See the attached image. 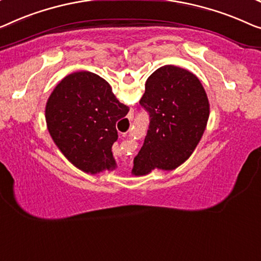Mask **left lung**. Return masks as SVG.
<instances>
[{"label":"left lung","mask_w":261,"mask_h":261,"mask_svg":"<svg viewBox=\"0 0 261 261\" xmlns=\"http://www.w3.org/2000/svg\"><path fill=\"white\" fill-rule=\"evenodd\" d=\"M139 104L149 112L150 124L132 174L177 169L193 153L207 125L210 103L203 84L189 70L164 65L147 79Z\"/></svg>","instance_id":"left-lung-1"}]
</instances>
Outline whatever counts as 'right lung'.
Wrapping results in <instances>:
<instances>
[{
	"instance_id": "right-lung-1",
	"label": "right lung",
	"mask_w": 261,
	"mask_h": 261,
	"mask_svg": "<svg viewBox=\"0 0 261 261\" xmlns=\"http://www.w3.org/2000/svg\"><path fill=\"white\" fill-rule=\"evenodd\" d=\"M129 108L116 98L110 84L90 71L65 76L45 106L54 143L64 157L85 173L117 168L111 147L118 138L116 123Z\"/></svg>"
}]
</instances>
